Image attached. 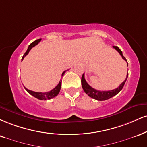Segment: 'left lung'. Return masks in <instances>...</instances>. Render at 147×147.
Listing matches in <instances>:
<instances>
[{"label":"left lung","mask_w":147,"mask_h":147,"mask_svg":"<svg viewBox=\"0 0 147 147\" xmlns=\"http://www.w3.org/2000/svg\"><path fill=\"white\" fill-rule=\"evenodd\" d=\"M113 48L116 49V50L119 53V54L122 56V58H123L125 61H126L127 63L126 58L123 56V53H122L121 49H120L118 47H115V46H113ZM127 66H128V63H127ZM127 77H128V73H127V77L126 79H125V80L118 86V88H116V89L109 91H99L94 89L93 88H92L91 86L86 82L84 77V74H83L82 77H81V86H82V88L83 89H84L85 92L90 97H91V98H94V99H96L97 100H105L112 98V97L114 96L115 95L117 94L118 93H119V92L123 89V86H124L125 82H126L127 81Z\"/></svg>","instance_id":"obj_1"}]
</instances>
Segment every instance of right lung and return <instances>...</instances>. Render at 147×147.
<instances>
[{
  "instance_id": "obj_1",
  "label": "right lung",
  "mask_w": 147,
  "mask_h": 147,
  "mask_svg": "<svg viewBox=\"0 0 147 147\" xmlns=\"http://www.w3.org/2000/svg\"><path fill=\"white\" fill-rule=\"evenodd\" d=\"M40 41H41V39H39V40H35V41L32 42L31 44H30L29 47H28L27 50H26L25 53L24 54V55H23V57H22V61L24 58V57H25L26 55H27L30 50H31L33 47H34L35 45H38V44ZM66 71V70H65V71L63 72L61 76H63V75H64ZM61 81L60 80L59 84H58V85L56 86L55 88H53V90H51V91L47 92H33V91L30 90H28L27 88H26L25 87H24V88H25L26 90L30 94L32 95L33 96L35 97L36 98H38V99H40V100H49V99H51V98H54V97H55L57 95L59 94L60 89H61Z\"/></svg>"
}]
</instances>
